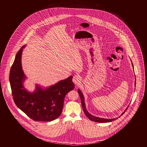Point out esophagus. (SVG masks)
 I'll return each instance as SVG.
<instances>
[{
  "instance_id": "1",
  "label": "esophagus",
  "mask_w": 147,
  "mask_h": 147,
  "mask_svg": "<svg viewBox=\"0 0 147 147\" xmlns=\"http://www.w3.org/2000/svg\"><path fill=\"white\" fill-rule=\"evenodd\" d=\"M72 80H73V82H74V84L78 85V84H79L80 83L81 79H80V77L79 76L76 75V76H73Z\"/></svg>"
}]
</instances>
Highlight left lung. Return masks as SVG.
<instances>
[{"instance_id":"8db88e82","label":"left lung","mask_w":147,"mask_h":147,"mask_svg":"<svg viewBox=\"0 0 147 147\" xmlns=\"http://www.w3.org/2000/svg\"><path fill=\"white\" fill-rule=\"evenodd\" d=\"M131 64H132L133 68L134 69L133 64V63H132L131 60ZM135 86H136V78H135ZM78 93L79 94V96H80V98H81L82 106V108H83V109H84V113H85V115L89 119V120H90L91 121H93L94 122H99V123H105V122H111L112 121L115 120L116 119H117L119 117H120L122 115L125 113V111H127V108L129 107V106H128L126 108V109H125V111H123V112L121 114V115L119 117H118L113 118V119H105V118L97 117V116H94L93 115H92V114H90L89 112L87 111V109H86V107L84 96L83 94L82 93L81 90L79 88L78 89Z\"/></svg>"}]
</instances>
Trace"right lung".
I'll return each mask as SVG.
<instances>
[{"instance_id": "1", "label": "right lung", "mask_w": 147, "mask_h": 147, "mask_svg": "<svg viewBox=\"0 0 147 147\" xmlns=\"http://www.w3.org/2000/svg\"><path fill=\"white\" fill-rule=\"evenodd\" d=\"M26 46L19 50L10 69L9 80L14 101L21 111L33 120H54L62 113L65 95L74 88L73 76L46 87L36 84L33 92L28 91L24 85L27 77L22 65V51Z\"/></svg>"}]
</instances>
